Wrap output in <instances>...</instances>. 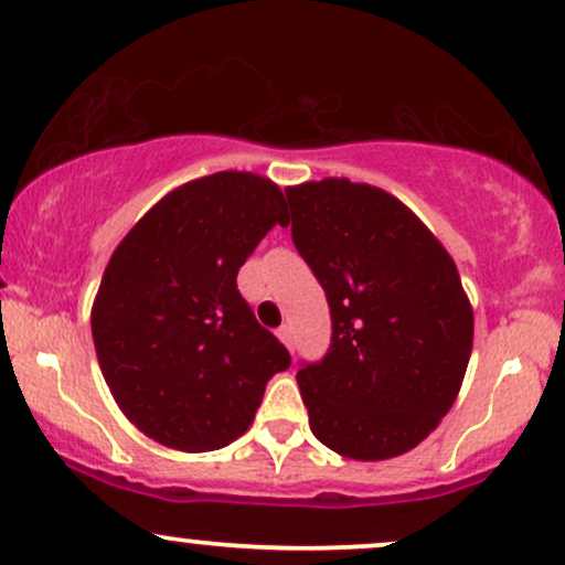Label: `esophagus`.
<instances>
[{"mask_svg": "<svg viewBox=\"0 0 565 565\" xmlns=\"http://www.w3.org/2000/svg\"><path fill=\"white\" fill-rule=\"evenodd\" d=\"M277 338H280V341H282L288 349L294 347V333H290L288 324H282V328H277Z\"/></svg>", "mask_w": 565, "mask_h": 565, "instance_id": "1", "label": "esophagus"}]
</instances>
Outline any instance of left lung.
<instances>
[{"label": "left lung", "mask_w": 565, "mask_h": 565, "mask_svg": "<svg viewBox=\"0 0 565 565\" xmlns=\"http://www.w3.org/2000/svg\"><path fill=\"white\" fill-rule=\"evenodd\" d=\"M285 195L333 322L322 360L296 373L311 434L351 460L409 452L449 413L473 349L452 256L386 190L322 179Z\"/></svg>", "instance_id": "obj_1"}]
</instances>
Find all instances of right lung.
Returning a JSON list of instances; mask_svg holds the SVG:
<instances>
[{"mask_svg": "<svg viewBox=\"0 0 565 565\" xmlns=\"http://www.w3.org/2000/svg\"><path fill=\"white\" fill-rule=\"evenodd\" d=\"M282 211L275 182L218 171L171 190L113 250L92 307L97 362L121 413L163 447H227L290 367L237 290Z\"/></svg>", "mask_w": 565, "mask_h": 565, "instance_id": "1", "label": "right lung"}]
</instances>
